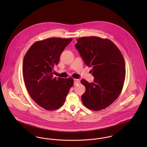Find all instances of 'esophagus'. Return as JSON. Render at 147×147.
<instances>
[{"label": "esophagus", "instance_id": "1", "mask_svg": "<svg viewBox=\"0 0 147 147\" xmlns=\"http://www.w3.org/2000/svg\"><path fill=\"white\" fill-rule=\"evenodd\" d=\"M80 81L79 79H74V85H77V84H80Z\"/></svg>", "mask_w": 147, "mask_h": 147}]
</instances>
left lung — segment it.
Instances as JSON below:
<instances>
[{"label":"left lung","mask_w":147,"mask_h":147,"mask_svg":"<svg viewBox=\"0 0 147 147\" xmlns=\"http://www.w3.org/2000/svg\"><path fill=\"white\" fill-rule=\"evenodd\" d=\"M75 46L85 64L92 67L93 83L81 80L86 90L82 96L84 106L99 111L111 105L119 97L125 79V62L117 46L108 39L84 37Z\"/></svg>","instance_id":"left-lung-1"}]
</instances>
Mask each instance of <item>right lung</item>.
Here are the masks:
<instances>
[{
    "instance_id": "add662e5",
    "label": "right lung",
    "mask_w": 147,
    "mask_h": 147,
    "mask_svg": "<svg viewBox=\"0 0 147 147\" xmlns=\"http://www.w3.org/2000/svg\"><path fill=\"white\" fill-rule=\"evenodd\" d=\"M72 38H49L34 43L23 60L22 72L27 90L32 99L47 110L63 105L70 88L71 78H54V68Z\"/></svg>"
}]
</instances>
